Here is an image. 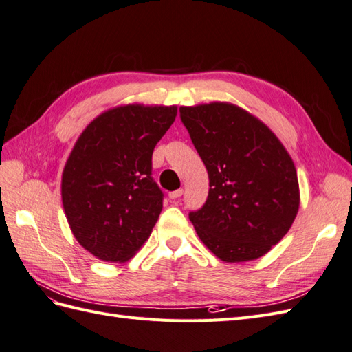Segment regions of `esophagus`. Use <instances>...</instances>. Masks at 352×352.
Here are the masks:
<instances>
[{"mask_svg":"<svg viewBox=\"0 0 352 352\" xmlns=\"http://www.w3.org/2000/svg\"><path fill=\"white\" fill-rule=\"evenodd\" d=\"M182 194H184V190L182 189H177V190H173V192H168V198L177 199V198L182 197Z\"/></svg>","mask_w":352,"mask_h":352,"instance_id":"obj_1","label":"esophagus"}]
</instances>
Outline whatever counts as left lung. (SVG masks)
Masks as SVG:
<instances>
[{"instance_id":"1","label":"left lung","mask_w":352,"mask_h":352,"mask_svg":"<svg viewBox=\"0 0 352 352\" xmlns=\"http://www.w3.org/2000/svg\"><path fill=\"white\" fill-rule=\"evenodd\" d=\"M179 111L210 180L206 204L189 212L197 235L221 261L263 257L291 229L300 208L291 155L267 126L235 104Z\"/></svg>"}]
</instances>
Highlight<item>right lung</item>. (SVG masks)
I'll use <instances>...</instances> for the list:
<instances>
[{
  "mask_svg": "<svg viewBox=\"0 0 352 352\" xmlns=\"http://www.w3.org/2000/svg\"><path fill=\"white\" fill-rule=\"evenodd\" d=\"M176 114V105H120L95 117L74 144L63 208L73 236L97 258L127 261L150 238L163 208L153 151Z\"/></svg>",
  "mask_w": 352,
  "mask_h": 352,
  "instance_id": "right-lung-1",
  "label": "right lung"
}]
</instances>
